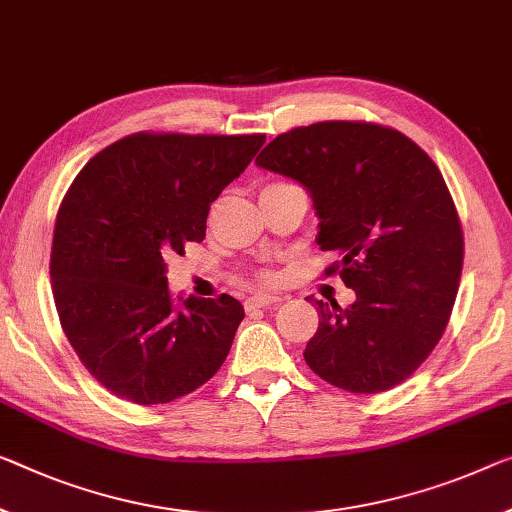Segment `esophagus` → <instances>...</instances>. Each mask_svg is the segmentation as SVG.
<instances>
[{
    "mask_svg": "<svg viewBox=\"0 0 512 512\" xmlns=\"http://www.w3.org/2000/svg\"><path fill=\"white\" fill-rule=\"evenodd\" d=\"M281 297L279 295H265V293H258L254 297H249V300L245 302L247 311L251 309H265V306H272V304H279Z\"/></svg>",
    "mask_w": 512,
    "mask_h": 512,
    "instance_id": "esophagus-1",
    "label": "esophagus"
}]
</instances>
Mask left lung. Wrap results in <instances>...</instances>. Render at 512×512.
Masks as SVG:
<instances>
[{
  "instance_id": "obj_1",
  "label": "left lung",
  "mask_w": 512,
  "mask_h": 512,
  "mask_svg": "<svg viewBox=\"0 0 512 512\" xmlns=\"http://www.w3.org/2000/svg\"><path fill=\"white\" fill-rule=\"evenodd\" d=\"M261 169L293 178L320 219L316 242L336 251L357 300L318 304L304 359L352 393L405 382L442 338L462 274V229L437 164L403 132L322 121L272 139Z\"/></svg>"
}]
</instances>
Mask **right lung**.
<instances>
[{"mask_svg":"<svg viewBox=\"0 0 512 512\" xmlns=\"http://www.w3.org/2000/svg\"><path fill=\"white\" fill-rule=\"evenodd\" d=\"M263 144L265 135L137 132L70 185L54 224V304L86 371L119 398L171 403L224 364L245 309L231 295L174 304L164 256L206 238L210 203Z\"/></svg>","mask_w":512,"mask_h":512,"instance_id":"1","label":"right lung"}]
</instances>
